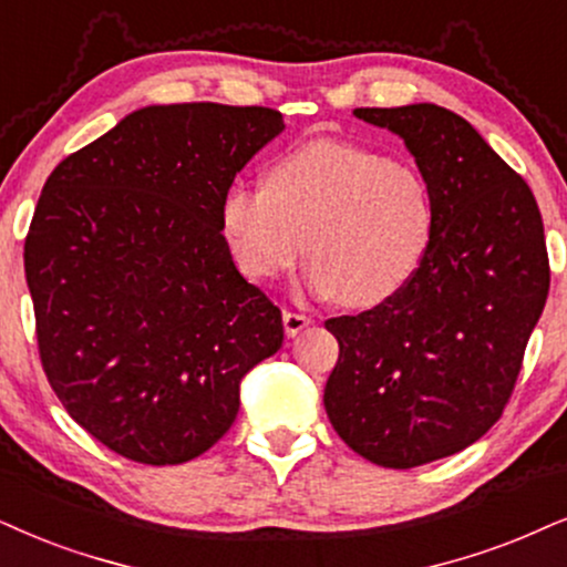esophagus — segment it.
Segmentation results:
<instances>
[{"mask_svg":"<svg viewBox=\"0 0 567 567\" xmlns=\"http://www.w3.org/2000/svg\"><path fill=\"white\" fill-rule=\"evenodd\" d=\"M282 324H285V334L288 337H296L303 332V329L311 324V319L306 317V313H296V311H285L282 313Z\"/></svg>","mask_w":567,"mask_h":567,"instance_id":"1","label":"esophagus"}]
</instances>
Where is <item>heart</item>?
<instances>
[{"label":"heart","instance_id":"obj_1","mask_svg":"<svg viewBox=\"0 0 567 567\" xmlns=\"http://www.w3.org/2000/svg\"><path fill=\"white\" fill-rule=\"evenodd\" d=\"M221 230L256 282L282 277L306 248L308 290L377 306L424 259L432 196L419 172L382 152L313 141L279 156L264 185H233L221 198Z\"/></svg>","mask_w":567,"mask_h":567}]
</instances>
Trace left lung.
<instances>
[{
	"mask_svg": "<svg viewBox=\"0 0 567 567\" xmlns=\"http://www.w3.org/2000/svg\"><path fill=\"white\" fill-rule=\"evenodd\" d=\"M353 114L405 141L432 196V235L395 296L324 321L340 342L324 408L358 455L415 468L461 453L503 415L547 303V243L532 188L461 114Z\"/></svg>",
	"mask_w": 567,
	"mask_h": 567,
	"instance_id": "obj_1",
	"label": "left lung"
}]
</instances>
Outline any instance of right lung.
Segmentation results:
<instances>
[{
    "instance_id": "obj_1",
    "label": "right lung",
    "mask_w": 567,
    "mask_h": 567,
    "mask_svg": "<svg viewBox=\"0 0 567 567\" xmlns=\"http://www.w3.org/2000/svg\"><path fill=\"white\" fill-rule=\"evenodd\" d=\"M282 131L267 106H143L41 190L23 254L41 367L64 411L127 461L206 453L243 377L282 346V313L221 235L235 175Z\"/></svg>"
}]
</instances>
